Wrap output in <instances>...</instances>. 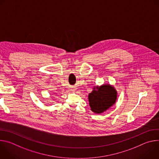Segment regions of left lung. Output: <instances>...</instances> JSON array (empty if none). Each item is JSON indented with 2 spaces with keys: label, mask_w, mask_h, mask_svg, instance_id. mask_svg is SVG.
<instances>
[{
  "label": "left lung",
  "mask_w": 159,
  "mask_h": 159,
  "mask_svg": "<svg viewBox=\"0 0 159 159\" xmlns=\"http://www.w3.org/2000/svg\"><path fill=\"white\" fill-rule=\"evenodd\" d=\"M96 89L89 94V101L91 110L99 114L115 103L117 92L114 87L109 85L97 87Z\"/></svg>",
  "instance_id": "8db88e82"
}]
</instances>
